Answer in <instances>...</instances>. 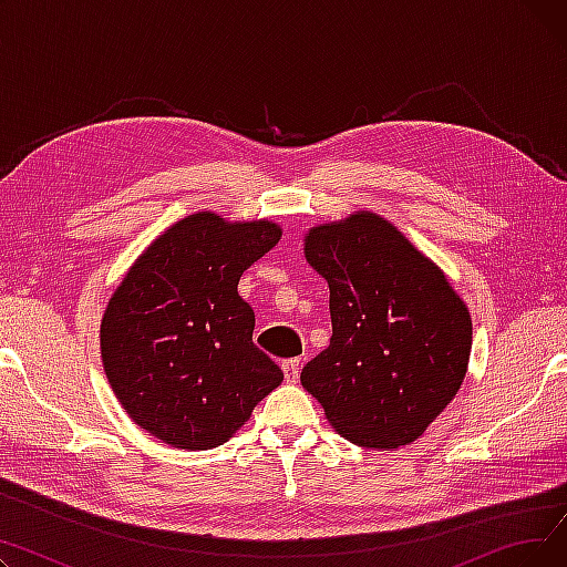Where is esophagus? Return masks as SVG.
<instances>
[{
	"label": "esophagus",
	"instance_id": "1",
	"mask_svg": "<svg viewBox=\"0 0 567 567\" xmlns=\"http://www.w3.org/2000/svg\"><path fill=\"white\" fill-rule=\"evenodd\" d=\"M282 372H285L287 383H296V381H299V374H301V361L299 359L282 361Z\"/></svg>",
	"mask_w": 567,
	"mask_h": 567
}]
</instances>
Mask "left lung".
<instances>
[{
    "instance_id": "8db88e82",
    "label": "left lung",
    "mask_w": 567,
    "mask_h": 567,
    "mask_svg": "<svg viewBox=\"0 0 567 567\" xmlns=\"http://www.w3.org/2000/svg\"><path fill=\"white\" fill-rule=\"evenodd\" d=\"M308 264L329 282L333 336L303 389L347 441L391 451L419 439L464 381L473 326L441 268L385 218L310 227Z\"/></svg>"
}]
</instances>
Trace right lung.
I'll use <instances>...</instances> for the list:
<instances>
[{"label":"right lung","mask_w":567,"mask_h":567,"mask_svg":"<svg viewBox=\"0 0 567 567\" xmlns=\"http://www.w3.org/2000/svg\"><path fill=\"white\" fill-rule=\"evenodd\" d=\"M280 236L274 220L197 212L133 261L101 319V359L137 427L172 449H216L282 383L255 347V312L236 291Z\"/></svg>","instance_id":"add662e5"}]
</instances>
